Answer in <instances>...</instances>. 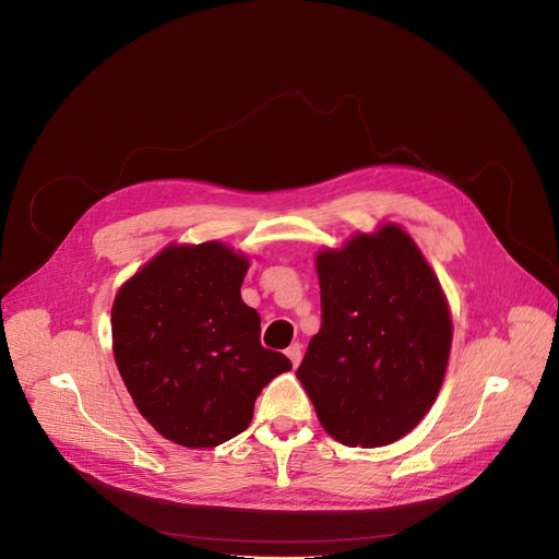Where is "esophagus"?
<instances>
[{
	"mask_svg": "<svg viewBox=\"0 0 559 559\" xmlns=\"http://www.w3.org/2000/svg\"><path fill=\"white\" fill-rule=\"evenodd\" d=\"M285 353H287V357H290L293 367H299V362H301V346H299V344H293Z\"/></svg>",
	"mask_w": 559,
	"mask_h": 559,
	"instance_id": "1",
	"label": "esophagus"
}]
</instances>
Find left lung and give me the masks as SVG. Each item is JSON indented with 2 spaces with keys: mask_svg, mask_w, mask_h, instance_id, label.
I'll return each mask as SVG.
<instances>
[{
  "mask_svg": "<svg viewBox=\"0 0 559 559\" xmlns=\"http://www.w3.org/2000/svg\"><path fill=\"white\" fill-rule=\"evenodd\" d=\"M322 325L297 378L322 429L344 445L400 441L437 402L453 320L443 287L394 223L316 255Z\"/></svg>",
  "mask_w": 559,
  "mask_h": 559,
  "instance_id": "obj_1",
  "label": "left lung"
}]
</instances>
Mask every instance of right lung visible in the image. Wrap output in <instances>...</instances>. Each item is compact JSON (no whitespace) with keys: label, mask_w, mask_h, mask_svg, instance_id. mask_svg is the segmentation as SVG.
Here are the masks:
<instances>
[{"label":"right lung","mask_w":559,"mask_h":559,"mask_svg":"<svg viewBox=\"0 0 559 559\" xmlns=\"http://www.w3.org/2000/svg\"><path fill=\"white\" fill-rule=\"evenodd\" d=\"M250 258L221 241L169 243L120 285L114 357L134 406L186 448L229 441L253 420L262 388L293 365L260 344L243 304Z\"/></svg>","instance_id":"add662e5"}]
</instances>
